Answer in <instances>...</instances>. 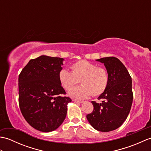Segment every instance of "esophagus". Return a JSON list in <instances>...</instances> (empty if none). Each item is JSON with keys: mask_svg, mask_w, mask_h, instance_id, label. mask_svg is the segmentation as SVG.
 <instances>
[{"mask_svg": "<svg viewBox=\"0 0 151 151\" xmlns=\"http://www.w3.org/2000/svg\"><path fill=\"white\" fill-rule=\"evenodd\" d=\"M74 102H76V103H79V104H81V103H82V102H84V101H79V100H76V99H74Z\"/></svg>", "mask_w": 151, "mask_h": 151, "instance_id": "34e87169", "label": "esophagus"}]
</instances>
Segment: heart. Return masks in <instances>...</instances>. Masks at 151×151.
Instances as JSON below:
<instances>
[{
  "instance_id": "heart-1",
  "label": "heart",
  "mask_w": 151,
  "mask_h": 151,
  "mask_svg": "<svg viewBox=\"0 0 151 151\" xmlns=\"http://www.w3.org/2000/svg\"><path fill=\"white\" fill-rule=\"evenodd\" d=\"M71 72L62 70L59 73V81L63 88L69 91L80 81L82 86L70 91V97L76 99H86L92 95L99 97L107 89L110 81L108 70L97 64L80 60L70 66Z\"/></svg>"
}]
</instances>
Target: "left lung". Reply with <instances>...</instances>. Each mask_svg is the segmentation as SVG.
I'll list each match as a JSON object with an SVG mask.
<instances>
[{
	"instance_id": "8db88e82",
	"label": "left lung",
	"mask_w": 151,
	"mask_h": 151,
	"mask_svg": "<svg viewBox=\"0 0 151 151\" xmlns=\"http://www.w3.org/2000/svg\"><path fill=\"white\" fill-rule=\"evenodd\" d=\"M97 61L104 63L110 81L106 91L98 99L91 101L93 110L86 115L89 123L101 132H110L121 126L129 115L133 101L132 78L126 67L115 57H106Z\"/></svg>"
}]
</instances>
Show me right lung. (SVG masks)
<instances>
[{
  "mask_svg": "<svg viewBox=\"0 0 151 151\" xmlns=\"http://www.w3.org/2000/svg\"><path fill=\"white\" fill-rule=\"evenodd\" d=\"M63 58L41 56L29 61L19 76V105L24 119L41 132L58 129L71 99L60 84Z\"/></svg>",
  "mask_w": 151,
  "mask_h": 151,
  "instance_id": "right-lung-1",
  "label": "right lung"
}]
</instances>
